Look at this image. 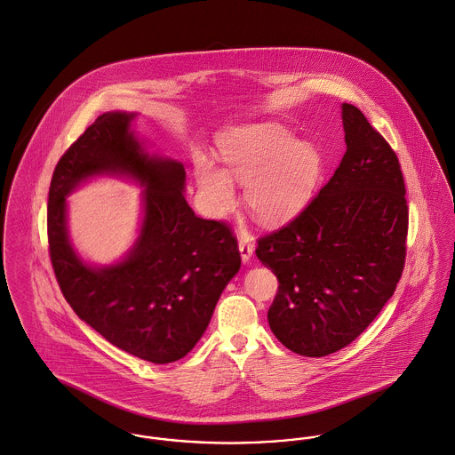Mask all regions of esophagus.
Instances as JSON below:
<instances>
[{"mask_svg": "<svg viewBox=\"0 0 455 455\" xmlns=\"http://www.w3.org/2000/svg\"><path fill=\"white\" fill-rule=\"evenodd\" d=\"M252 251H254V246H252L251 239H241L239 241V252H241V258H243L244 263H250Z\"/></svg>", "mask_w": 455, "mask_h": 455, "instance_id": "esophagus-1", "label": "esophagus"}]
</instances>
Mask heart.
<instances>
[{
  "instance_id": "b5f03b06",
  "label": "heart",
  "mask_w": 455,
  "mask_h": 455,
  "mask_svg": "<svg viewBox=\"0 0 455 455\" xmlns=\"http://www.w3.org/2000/svg\"><path fill=\"white\" fill-rule=\"evenodd\" d=\"M220 160L196 158V180L207 211L225 214L235 199L234 181L244 185V204L265 225H283L308 204L319 176L321 155L279 124H248L225 131Z\"/></svg>"
}]
</instances>
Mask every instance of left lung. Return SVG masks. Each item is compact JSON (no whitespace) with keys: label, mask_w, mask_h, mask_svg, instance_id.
<instances>
[{"label":"left lung","mask_w":455,"mask_h":455,"mask_svg":"<svg viewBox=\"0 0 455 455\" xmlns=\"http://www.w3.org/2000/svg\"><path fill=\"white\" fill-rule=\"evenodd\" d=\"M342 122L347 150L331 180L256 248L279 281L270 330L307 357L349 346L403 272L408 205L398 156L353 104H342Z\"/></svg>","instance_id":"8db88e82"}]
</instances>
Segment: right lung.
<instances>
[{
    "mask_svg": "<svg viewBox=\"0 0 455 455\" xmlns=\"http://www.w3.org/2000/svg\"><path fill=\"white\" fill-rule=\"evenodd\" d=\"M136 116L102 113L60 156L49 190V246L57 283L76 315L115 347L165 364L201 340L241 254L225 223L196 216L183 196V164L148 152L132 129ZM102 175L144 188L142 223L118 262L92 266L68 239L65 199Z\"/></svg>",
    "mask_w": 455,
    "mask_h": 455,
    "instance_id": "add662e5",
    "label": "right lung"
}]
</instances>
